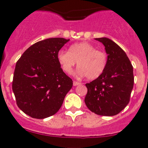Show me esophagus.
I'll use <instances>...</instances> for the list:
<instances>
[{
    "label": "esophagus",
    "instance_id": "obj_1",
    "mask_svg": "<svg viewBox=\"0 0 148 148\" xmlns=\"http://www.w3.org/2000/svg\"><path fill=\"white\" fill-rule=\"evenodd\" d=\"M81 83L78 82H76V81H74L73 82V86H78V85H80Z\"/></svg>",
    "mask_w": 148,
    "mask_h": 148
}]
</instances>
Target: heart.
Wrapping results in <instances>:
<instances>
[{
    "mask_svg": "<svg viewBox=\"0 0 148 148\" xmlns=\"http://www.w3.org/2000/svg\"><path fill=\"white\" fill-rule=\"evenodd\" d=\"M57 59L63 70L67 74L72 73L78 61V73L90 80L97 78L104 73L108 62L106 53L96 49L88 42L73 44L70 50L60 49Z\"/></svg>",
    "mask_w": 148,
    "mask_h": 148,
    "instance_id": "1",
    "label": "heart"
}]
</instances>
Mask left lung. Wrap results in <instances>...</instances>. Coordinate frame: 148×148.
Listing matches in <instances>:
<instances>
[{
  "instance_id": "8db88e82",
  "label": "left lung",
  "mask_w": 148,
  "mask_h": 148,
  "mask_svg": "<svg viewBox=\"0 0 148 148\" xmlns=\"http://www.w3.org/2000/svg\"><path fill=\"white\" fill-rule=\"evenodd\" d=\"M102 43L108 54L104 73L86 84L84 101L90 111L100 116L118 114L128 104L133 87V68L130 60L117 44L108 38H95Z\"/></svg>"
}]
</instances>
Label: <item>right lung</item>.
<instances>
[{"instance_id": "right-lung-1", "label": "right lung", "mask_w": 148, "mask_h": 148, "mask_svg": "<svg viewBox=\"0 0 148 148\" xmlns=\"http://www.w3.org/2000/svg\"><path fill=\"white\" fill-rule=\"evenodd\" d=\"M70 39L52 38L35 43L15 65L12 90L17 105L32 118H47L61 108L73 80L64 73L58 52Z\"/></svg>"}]
</instances>
